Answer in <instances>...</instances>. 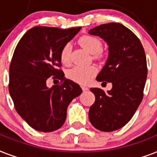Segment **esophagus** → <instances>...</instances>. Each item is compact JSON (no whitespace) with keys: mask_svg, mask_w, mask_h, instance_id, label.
<instances>
[{"mask_svg":"<svg viewBox=\"0 0 157 157\" xmlns=\"http://www.w3.org/2000/svg\"><path fill=\"white\" fill-rule=\"evenodd\" d=\"M82 91H87V90H88V87H83V86H82Z\"/></svg>","mask_w":157,"mask_h":157,"instance_id":"34e87169","label":"esophagus"}]
</instances>
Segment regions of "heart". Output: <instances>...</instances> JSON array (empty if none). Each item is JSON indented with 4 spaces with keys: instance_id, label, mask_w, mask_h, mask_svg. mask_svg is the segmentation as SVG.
<instances>
[{
    "instance_id": "heart-1",
    "label": "heart",
    "mask_w": 157,
    "mask_h": 157,
    "mask_svg": "<svg viewBox=\"0 0 157 157\" xmlns=\"http://www.w3.org/2000/svg\"><path fill=\"white\" fill-rule=\"evenodd\" d=\"M79 43L84 49L93 55L94 58H100L101 56V50L102 48V43L98 37L84 35L79 38ZM71 45L65 43L61 48L59 53L60 61L64 65H70L71 61L70 58ZM98 73V69L94 65L90 66H75L68 72V77L72 81L80 84H87Z\"/></svg>"
}]
</instances>
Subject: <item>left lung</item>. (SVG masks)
Returning <instances> with one entry per match:
<instances>
[{
  "mask_svg": "<svg viewBox=\"0 0 157 157\" xmlns=\"http://www.w3.org/2000/svg\"><path fill=\"white\" fill-rule=\"evenodd\" d=\"M88 33L107 43L108 58L97 80L112 83L107 92L90 89L96 100L89 109V120L98 130H117L132 119L143 100L147 75L145 52L138 37L121 24H101Z\"/></svg>",
  "mask_w": 157,
  "mask_h": 157,
  "instance_id": "obj_1",
  "label": "left lung"
}]
</instances>
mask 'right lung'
<instances>
[{
  "instance_id": "obj_1",
  "label": "right lung",
  "mask_w": 157,
  "mask_h": 157,
  "mask_svg": "<svg viewBox=\"0 0 157 157\" xmlns=\"http://www.w3.org/2000/svg\"><path fill=\"white\" fill-rule=\"evenodd\" d=\"M80 29L33 27L14 50L10 65V94L18 114L36 130L47 133L60 128L68 105L82 93L79 85L65 79L57 69L61 66V48ZM52 76L63 82L48 88L46 80Z\"/></svg>"
}]
</instances>
